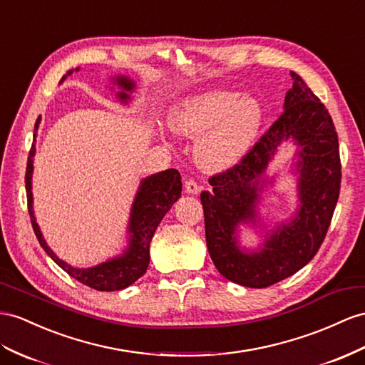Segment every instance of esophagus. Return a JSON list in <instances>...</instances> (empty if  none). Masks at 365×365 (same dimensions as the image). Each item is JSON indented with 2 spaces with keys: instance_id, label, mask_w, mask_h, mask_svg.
Here are the masks:
<instances>
[{
  "instance_id": "obj_1",
  "label": "esophagus",
  "mask_w": 365,
  "mask_h": 365,
  "mask_svg": "<svg viewBox=\"0 0 365 365\" xmlns=\"http://www.w3.org/2000/svg\"><path fill=\"white\" fill-rule=\"evenodd\" d=\"M185 191L188 194H197L200 191V186L194 179H186L185 180Z\"/></svg>"
}]
</instances>
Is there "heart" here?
<instances>
[{
  "mask_svg": "<svg viewBox=\"0 0 365 365\" xmlns=\"http://www.w3.org/2000/svg\"><path fill=\"white\" fill-rule=\"evenodd\" d=\"M262 123V109L251 97L231 91H208L188 97L170 115L174 133L197 138L195 162L202 170L216 173L242 160L253 145Z\"/></svg>",
  "mask_w": 365,
  "mask_h": 365,
  "instance_id": "heart-1",
  "label": "heart"
}]
</instances>
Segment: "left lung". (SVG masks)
Instances as JSON below:
<instances>
[{
  "instance_id": "1",
  "label": "left lung",
  "mask_w": 365,
  "mask_h": 365,
  "mask_svg": "<svg viewBox=\"0 0 365 365\" xmlns=\"http://www.w3.org/2000/svg\"><path fill=\"white\" fill-rule=\"evenodd\" d=\"M284 112L242 160L210 177L211 191H202L205 236L214 265L231 282L265 288L305 267L321 248L341 190L338 134L324 103L292 72ZM293 138L303 149L298 163L302 208L292 222L269 237L257 254H244L234 231L240 221L254 220L258 177L280 141Z\"/></svg>"
}]
</instances>
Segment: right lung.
Listing matches in <instances>:
<instances>
[{
  "instance_id": "right-lung-1",
  "label": "right lung",
  "mask_w": 365,
  "mask_h": 365,
  "mask_svg": "<svg viewBox=\"0 0 365 365\" xmlns=\"http://www.w3.org/2000/svg\"><path fill=\"white\" fill-rule=\"evenodd\" d=\"M72 73V71L68 72ZM66 77H63V80ZM115 83L121 89L133 91L134 83L128 80L126 77H117ZM120 100L126 101L129 98L128 93L120 92L117 93ZM40 117L36 118L35 123V133L38 129ZM34 154H35V145H32L29 157H27V168H26V195H27V210L31 214L32 228L35 231V236L38 239L43 250L51 256L55 264L61 267L71 277L77 279L78 282L85 284L98 292H115V289H123L134 284L138 277H142L149 265V244L155 232L158 223L162 222L165 214L171 210L174 202L180 197L182 194V180L180 173L177 170H166L158 174L148 177L142 182L137 192V197L133 205V212H130L129 220V232L130 240L129 247L125 251L123 256L115 257L108 262L92 267V268H73L63 262L52 253V250L46 245V242L41 236L40 228L36 225V220L34 216V207H32V171H34Z\"/></svg>"
}]
</instances>
